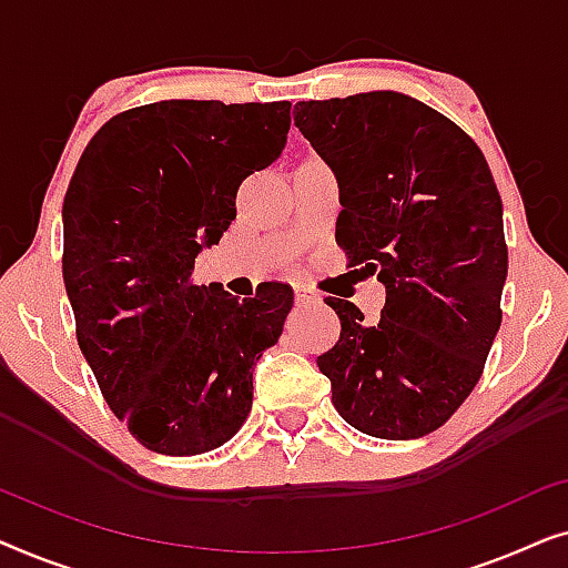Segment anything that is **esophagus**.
Listing matches in <instances>:
<instances>
[{
  "label": "esophagus",
  "mask_w": 568,
  "mask_h": 568,
  "mask_svg": "<svg viewBox=\"0 0 568 568\" xmlns=\"http://www.w3.org/2000/svg\"><path fill=\"white\" fill-rule=\"evenodd\" d=\"M317 300L321 297H317L313 290H307V286L302 284L294 286V302H297V305H310V302H317Z\"/></svg>",
  "instance_id": "34e87169"
}]
</instances>
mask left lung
Segmentation results:
<instances>
[{
  "mask_svg": "<svg viewBox=\"0 0 568 568\" xmlns=\"http://www.w3.org/2000/svg\"><path fill=\"white\" fill-rule=\"evenodd\" d=\"M341 183L336 243L385 284L377 323L328 297L338 344L317 356L333 406L369 437L439 429L484 375L507 282L501 196L478 144L393 90L294 105Z\"/></svg>",
  "mask_w": 568,
  "mask_h": 568,
  "instance_id": "obj_1",
  "label": "left lung"
}]
</instances>
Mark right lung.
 <instances>
[{
  "mask_svg": "<svg viewBox=\"0 0 568 568\" xmlns=\"http://www.w3.org/2000/svg\"><path fill=\"white\" fill-rule=\"evenodd\" d=\"M292 103L160 100L113 115L64 196V286L77 341L115 416L146 449L201 455L253 408V367L290 315L292 286L240 302L193 284L235 220L240 183L282 154Z\"/></svg>",
  "mask_w": 568,
  "mask_h": 568,
  "instance_id": "obj_1",
  "label": "right lung"
}]
</instances>
